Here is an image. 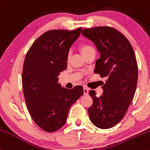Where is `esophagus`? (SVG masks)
Segmentation results:
<instances>
[{
  "instance_id": "1",
  "label": "esophagus",
  "mask_w": 150,
  "mask_h": 150,
  "mask_svg": "<svg viewBox=\"0 0 150 150\" xmlns=\"http://www.w3.org/2000/svg\"><path fill=\"white\" fill-rule=\"evenodd\" d=\"M83 91H84V94H85V95H87V94H88L89 89H87V87H84V88H83Z\"/></svg>"
}]
</instances>
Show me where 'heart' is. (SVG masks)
I'll return each instance as SVG.
<instances>
[{
	"label": "heart",
	"mask_w": 150,
	"mask_h": 150,
	"mask_svg": "<svg viewBox=\"0 0 150 150\" xmlns=\"http://www.w3.org/2000/svg\"><path fill=\"white\" fill-rule=\"evenodd\" d=\"M94 48L92 47V46H91L90 44H82V45L80 46V52L82 53V54L84 56L85 55H87V53H89L90 51H94ZM70 58V53H68V60H69Z\"/></svg>",
	"instance_id": "heart-1"
}]
</instances>
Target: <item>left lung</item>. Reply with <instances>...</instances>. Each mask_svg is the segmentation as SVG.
<instances>
[{
	"instance_id": "obj_1",
	"label": "left lung",
	"mask_w": 150,
	"mask_h": 150,
	"mask_svg": "<svg viewBox=\"0 0 150 150\" xmlns=\"http://www.w3.org/2000/svg\"><path fill=\"white\" fill-rule=\"evenodd\" d=\"M82 34L100 53L94 73L107 78L100 97L89 91L93 100L88 108L89 119L97 128H111L123 119L135 95L138 76L135 53L127 38L113 27L83 29Z\"/></svg>"
}]
</instances>
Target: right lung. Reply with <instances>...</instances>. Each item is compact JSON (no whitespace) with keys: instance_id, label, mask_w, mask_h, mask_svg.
Wrapping results in <instances>:
<instances>
[{"instance_id":"right-lung-1","label":"right lung","mask_w":150,"mask_h":150,"mask_svg":"<svg viewBox=\"0 0 150 150\" xmlns=\"http://www.w3.org/2000/svg\"><path fill=\"white\" fill-rule=\"evenodd\" d=\"M81 30L47 31L26 54L22 76L24 97L32 120L44 131L61 128L70 106L84 93L80 85L69 89L58 83L60 73L67 68L70 48Z\"/></svg>"}]
</instances>
